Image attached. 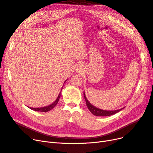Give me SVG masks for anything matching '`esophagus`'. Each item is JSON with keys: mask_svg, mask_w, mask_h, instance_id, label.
<instances>
[{"mask_svg": "<svg viewBox=\"0 0 153 153\" xmlns=\"http://www.w3.org/2000/svg\"><path fill=\"white\" fill-rule=\"evenodd\" d=\"M83 71V67L82 65H78L76 68V71L78 73H81Z\"/></svg>", "mask_w": 153, "mask_h": 153, "instance_id": "34e87169", "label": "esophagus"}]
</instances>
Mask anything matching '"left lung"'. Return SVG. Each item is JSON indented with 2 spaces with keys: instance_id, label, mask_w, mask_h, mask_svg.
<instances>
[{
  "instance_id": "1",
  "label": "left lung",
  "mask_w": 153,
  "mask_h": 153,
  "mask_svg": "<svg viewBox=\"0 0 153 153\" xmlns=\"http://www.w3.org/2000/svg\"><path fill=\"white\" fill-rule=\"evenodd\" d=\"M83 96H84V98L85 99V102H86V104L87 106L88 109V110L95 116H97V117H107V116H111L114 114L116 113H117L118 112H119L120 111H121L122 109H123L124 108H122L121 109H117V110H113V111H109V110H103L100 108H98L96 106H94V105H92L90 102L88 101L87 98L86 97L85 92H83Z\"/></svg>"
}]
</instances>
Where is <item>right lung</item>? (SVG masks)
<instances>
[{
    "label": "right lung",
    "mask_w": 153,
    "mask_h": 153,
    "mask_svg": "<svg viewBox=\"0 0 153 153\" xmlns=\"http://www.w3.org/2000/svg\"><path fill=\"white\" fill-rule=\"evenodd\" d=\"M66 80L65 82V83L66 82ZM62 88H63V86H62V88H61V91H60V92H59V96H57V97L56 101H55L53 103H52V104L49 105V106H45V107H43V108H30V107H28V108H29L30 109H31L33 110V111H40V112H47V111H51V109H53V108L56 106L57 102H58L59 100V98H60V97H61V91H62Z\"/></svg>",
    "instance_id": "1"
}]
</instances>
